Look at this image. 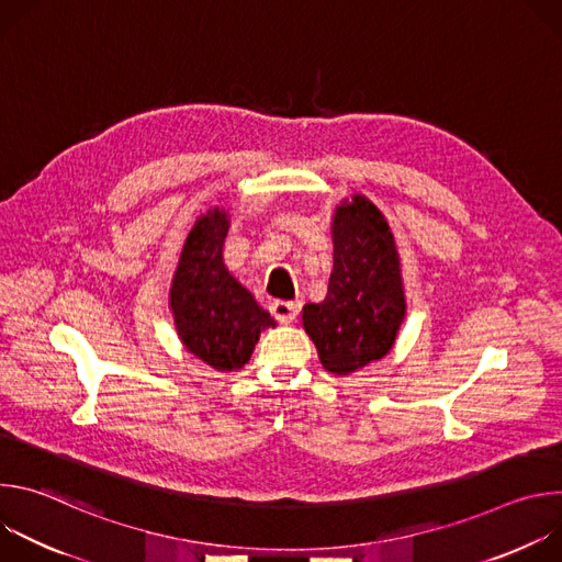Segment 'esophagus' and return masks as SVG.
Instances as JSON below:
<instances>
[{
  "instance_id": "34e87169",
  "label": "esophagus",
  "mask_w": 562,
  "mask_h": 562,
  "mask_svg": "<svg viewBox=\"0 0 562 562\" xmlns=\"http://www.w3.org/2000/svg\"><path fill=\"white\" fill-rule=\"evenodd\" d=\"M271 313L273 317L278 319V323H293L297 311H300V302H293V300H276L271 302Z\"/></svg>"
}]
</instances>
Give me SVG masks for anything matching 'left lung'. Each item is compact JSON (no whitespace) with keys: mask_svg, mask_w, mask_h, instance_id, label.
<instances>
[{"mask_svg":"<svg viewBox=\"0 0 562 562\" xmlns=\"http://www.w3.org/2000/svg\"><path fill=\"white\" fill-rule=\"evenodd\" d=\"M405 317L403 280L384 215L356 195L334 220V271L327 297L304 304L302 325L323 367L347 375L393 347Z\"/></svg>","mask_w":562,"mask_h":562,"instance_id":"1","label":"left lung"}]
</instances>
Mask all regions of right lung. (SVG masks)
<instances>
[{"mask_svg":"<svg viewBox=\"0 0 562 562\" xmlns=\"http://www.w3.org/2000/svg\"><path fill=\"white\" fill-rule=\"evenodd\" d=\"M226 213L202 215L191 228L171 286L176 327L184 347L220 371L243 367L276 319L222 262Z\"/></svg>","mask_w":562,"mask_h":562,"instance_id":"1","label":"right lung"}]
</instances>
